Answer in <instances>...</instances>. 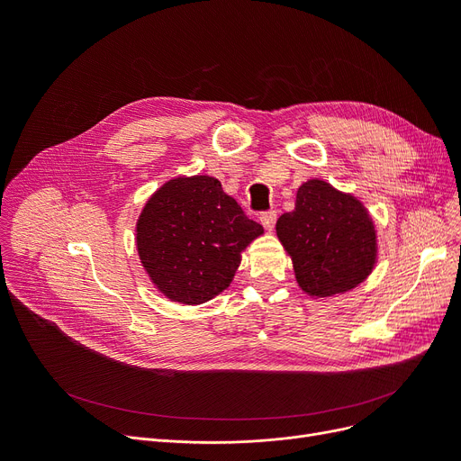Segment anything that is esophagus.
Segmentation results:
<instances>
[{
  "instance_id": "obj_1",
  "label": "esophagus",
  "mask_w": 461,
  "mask_h": 461,
  "mask_svg": "<svg viewBox=\"0 0 461 461\" xmlns=\"http://www.w3.org/2000/svg\"><path fill=\"white\" fill-rule=\"evenodd\" d=\"M259 222L263 224L265 230L271 231L275 228V224H276V211H265V212H261L259 214Z\"/></svg>"
}]
</instances>
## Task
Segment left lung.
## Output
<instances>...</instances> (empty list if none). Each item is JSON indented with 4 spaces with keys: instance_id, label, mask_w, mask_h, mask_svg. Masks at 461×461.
<instances>
[{
    "instance_id": "left-lung-1",
    "label": "left lung",
    "mask_w": 461,
    "mask_h": 461,
    "mask_svg": "<svg viewBox=\"0 0 461 461\" xmlns=\"http://www.w3.org/2000/svg\"><path fill=\"white\" fill-rule=\"evenodd\" d=\"M276 235L292 256L301 289L316 299L349 292L377 261V235L366 207L321 179L299 186L295 209L278 218Z\"/></svg>"
}]
</instances>
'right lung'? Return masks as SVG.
<instances>
[{
	"label": "right lung",
	"instance_id": "obj_1",
	"mask_svg": "<svg viewBox=\"0 0 461 461\" xmlns=\"http://www.w3.org/2000/svg\"><path fill=\"white\" fill-rule=\"evenodd\" d=\"M263 233L209 176L176 177L145 203L136 222L141 265L174 303L202 304L231 284L240 254Z\"/></svg>",
	"mask_w": 461,
	"mask_h": 461
}]
</instances>
